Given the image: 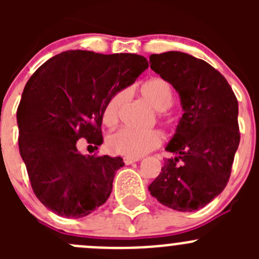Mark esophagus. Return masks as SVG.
Segmentation results:
<instances>
[{
  "mask_svg": "<svg viewBox=\"0 0 259 259\" xmlns=\"http://www.w3.org/2000/svg\"><path fill=\"white\" fill-rule=\"evenodd\" d=\"M139 159H134V158H124V163L126 164V165H130V164L135 163V161H138Z\"/></svg>",
  "mask_w": 259,
  "mask_h": 259,
  "instance_id": "obj_1",
  "label": "esophagus"
}]
</instances>
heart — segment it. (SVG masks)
<instances>
[{
	"mask_svg": "<svg viewBox=\"0 0 259 259\" xmlns=\"http://www.w3.org/2000/svg\"><path fill=\"white\" fill-rule=\"evenodd\" d=\"M142 94L156 111H160L159 115L170 109L174 103V94L170 83L160 77H154L146 81L142 86ZM127 95V90H119L109 99L103 111L104 124L108 126L116 124ZM161 142L163 134L158 130L137 132L130 127H120L109 135L106 145L114 154H119L125 158H140L158 148Z\"/></svg>",
	"mask_w": 259,
	"mask_h": 259,
	"instance_id": "b5f03b06",
	"label": "heart"
}]
</instances>
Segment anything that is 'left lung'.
<instances>
[{"mask_svg":"<svg viewBox=\"0 0 259 259\" xmlns=\"http://www.w3.org/2000/svg\"><path fill=\"white\" fill-rule=\"evenodd\" d=\"M149 62L176 89L184 111L165 148L176 156L165 159L149 192L174 210H198L223 192L231 177L241 140L238 101L226 77L192 55L153 54Z\"/></svg>","mask_w":259,"mask_h":259,"instance_id":"1","label":"left lung"}]
</instances>
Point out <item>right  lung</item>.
<instances>
[{"mask_svg":"<svg viewBox=\"0 0 259 259\" xmlns=\"http://www.w3.org/2000/svg\"><path fill=\"white\" fill-rule=\"evenodd\" d=\"M135 54L69 50L41 65L23 89L17 109L18 148L33 193L57 215L82 218L110 197L120 156L83 155L76 142L103 144L109 99L148 69Z\"/></svg>","mask_w":259,"mask_h":259,"instance_id":"1","label":"right lung"}]
</instances>
